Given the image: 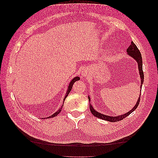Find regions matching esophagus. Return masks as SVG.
<instances>
[{"label": "esophagus", "mask_w": 158, "mask_h": 158, "mask_svg": "<svg viewBox=\"0 0 158 158\" xmlns=\"http://www.w3.org/2000/svg\"><path fill=\"white\" fill-rule=\"evenodd\" d=\"M82 75H83V76H85V77H86L87 75V71L86 69H84L83 70V72H82Z\"/></svg>", "instance_id": "esophagus-1"}]
</instances>
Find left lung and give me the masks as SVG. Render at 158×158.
<instances>
[{"label":"left lung","instance_id":"obj_1","mask_svg":"<svg viewBox=\"0 0 158 158\" xmlns=\"http://www.w3.org/2000/svg\"><path fill=\"white\" fill-rule=\"evenodd\" d=\"M127 55H130L131 57H132L135 60H136L138 62V69H139L140 78H141L140 89H141L142 84H143V80H144V74H143V67H142L143 62H142V57H141V52H140L139 50L138 49V48H137V46H136V44H135L133 42H131V44L130 45V46L128 48V49H127ZM141 93V90H140V94L139 96L138 100L136 102V104L135 105V106L133 107V109H132L130 111L127 112V113H125V114H122V115H119L118 116H107V115H105V114H101L100 112H97L96 110H94L93 107L91 106V104L89 105V108H90V110H91V113L95 117L102 119L103 120H106V121L110 122H118V121H121V120L125 118L127 116H129L130 114H131L132 112L138 107V105L139 103V102H140ZM88 98H89V102H91V99H90L89 96L88 97Z\"/></svg>","mask_w":158,"mask_h":158}]
</instances>
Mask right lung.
<instances>
[{"label": "right lung", "mask_w": 158, "mask_h": 158, "mask_svg": "<svg viewBox=\"0 0 158 158\" xmlns=\"http://www.w3.org/2000/svg\"><path fill=\"white\" fill-rule=\"evenodd\" d=\"M80 80V78L78 77H74L71 81V82H70V84H69V86H68V89H67V93H66V94H65V98H64V102H63V105H62V106H61V107L56 112H55V113L53 114H52L51 116H49V117H47L48 118H53V117H55V116H56L60 112H61V110H62V107H63V106H64V101H65V98H67V96H68V94H69V93L71 92V89H72V87H73V84H74V83L75 81H78V80ZM45 118V119H46Z\"/></svg>", "instance_id": "add662e5"}]
</instances>
